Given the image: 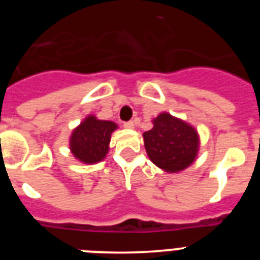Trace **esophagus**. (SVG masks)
I'll list each match as a JSON object with an SVG mask.
<instances>
[{"label":"esophagus","instance_id":"esophagus-1","mask_svg":"<svg viewBox=\"0 0 260 260\" xmlns=\"http://www.w3.org/2000/svg\"><path fill=\"white\" fill-rule=\"evenodd\" d=\"M123 127H125V128H134V122H133V121H127V122H123Z\"/></svg>","mask_w":260,"mask_h":260}]
</instances>
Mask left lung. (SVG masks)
Instances as JSON below:
<instances>
[{"instance_id": "obj_1", "label": "left lung", "mask_w": 260, "mask_h": 260, "mask_svg": "<svg viewBox=\"0 0 260 260\" xmlns=\"http://www.w3.org/2000/svg\"><path fill=\"white\" fill-rule=\"evenodd\" d=\"M152 123L153 127L143 134L151 161L168 173H177L190 167L198 155V132L165 112L158 114Z\"/></svg>"}]
</instances>
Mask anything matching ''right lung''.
I'll return each mask as SVG.
<instances>
[{"label":"right lung","instance_id":"1","mask_svg":"<svg viewBox=\"0 0 260 260\" xmlns=\"http://www.w3.org/2000/svg\"><path fill=\"white\" fill-rule=\"evenodd\" d=\"M116 128L112 121H102L92 114L87 116L71 133V153L84 164L102 161L109 151L110 135Z\"/></svg>","mask_w":260,"mask_h":260}]
</instances>
